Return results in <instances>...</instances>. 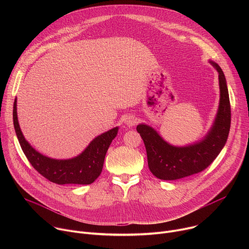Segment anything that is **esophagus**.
Returning <instances> with one entry per match:
<instances>
[{
  "mask_svg": "<svg viewBox=\"0 0 249 249\" xmlns=\"http://www.w3.org/2000/svg\"><path fill=\"white\" fill-rule=\"evenodd\" d=\"M137 121H138V119H137L135 116H133V115H128V116H126V118L124 119V122H125V124H126L128 127L134 126V125L137 123Z\"/></svg>",
  "mask_w": 249,
  "mask_h": 249,
  "instance_id": "1",
  "label": "esophagus"
}]
</instances>
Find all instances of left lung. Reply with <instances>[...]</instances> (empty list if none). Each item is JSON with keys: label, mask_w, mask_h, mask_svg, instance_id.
<instances>
[{"label": "left lung", "mask_w": 249, "mask_h": 249, "mask_svg": "<svg viewBox=\"0 0 249 249\" xmlns=\"http://www.w3.org/2000/svg\"><path fill=\"white\" fill-rule=\"evenodd\" d=\"M219 74L220 103L214 123L206 136L193 144L173 146L151 126H137L147 151L151 172L161 180H176L208 167L225 147L231 128V104L225 74L214 61H209Z\"/></svg>", "instance_id": "1"}]
</instances>
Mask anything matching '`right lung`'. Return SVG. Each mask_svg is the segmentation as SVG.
I'll return each instance as SVG.
<instances>
[{
	"instance_id": "obj_1",
	"label": "right lung",
	"mask_w": 249,
	"mask_h": 249,
	"mask_svg": "<svg viewBox=\"0 0 249 249\" xmlns=\"http://www.w3.org/2000/svg\"><path fill=\"white\" fill-rule=\"evenodd\" d=\"M14 126L20 147L31 163L45 178L56 184H91L100 175L106 152L118 133V127L95 137L77 157L56 160L35 150L25 140L18 120L17 98L14 102Z\"/></svg>"
}]
</instances>
